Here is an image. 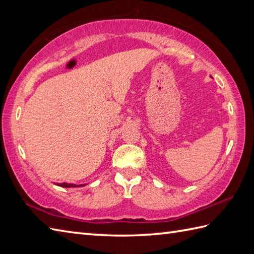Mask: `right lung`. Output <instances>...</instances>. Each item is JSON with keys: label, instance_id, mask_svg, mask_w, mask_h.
Segmentation results:
<instances>
[{"label": "right lung", "instance_id": "add662e5", "mask_svg": "<svg viewBox=\"0 0 254 254\" xmlns=\"http://www.w3.org/2000/svg\"><path fill=\"white\" fill-rule=\"evenodd\" d=\"M57 186L62 187V188H78V187H84V186H86V185H78V186H76V185H73V183H66V182H64V183H58Z\"/></svg>", "mask_w": 254, "mask_h": 254}]
</instances>
